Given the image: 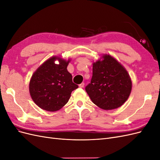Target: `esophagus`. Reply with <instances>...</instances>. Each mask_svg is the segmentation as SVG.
Listing matches in <instances>:
<instances>
[{"label":"esophagus","instance_id":"34e87169","mask_svg":"<svg viewBox=\"0 0 160 160\" xmlns=\"http://www.w3.org/2000/svg\"><path fill=\"white\" fill-rule=\"evenodd\" d=\"M84 85H85V83H81L79 85V88H84Z\"/></svg>","mask_w":160,"mask_h":160}]
</instances>
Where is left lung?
<instances>
[{
    "label": "left lung",
    "instance_id": "1",
    "mask_svg": "<svg viewBox=\"0 0 160 160\" xmlns=\"http://www.w3.org/2000/svg\"><path fill=\"white\" fill-rule=\"evenodd\" d=\"M132 82L127 70L109 54L93 62V76L85 91L98 107L111 110L121 107L128 100Z\"/></svg>",
    "mask_w": 160,
    "mask_h": 160
}]
</instances>
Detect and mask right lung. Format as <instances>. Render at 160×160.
<instances>
[{
  "instance_id": "add662e5",
  "label": "right lung",
  "mask_w": 160,
  "mask_h": 160,
  "mask_svg": "<svg viewBox=\"0 0 160 160\" xmlns=\"http://www.w3.org/2000/svg\"><path fill=\"white\" fill-rule=\"evenodd\" d=\"M56 60L59 62L58 64L55 63ZM70 61L71 59L53 56L33 72L29 93L32 101L42 109L52 112L61 109L68 102L71 92L78 88L67 69Z\"/></svg>"
}]
</instances>
